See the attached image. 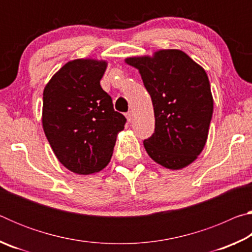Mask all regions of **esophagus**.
<instances>
[{
	"label": "esophagus",
	"mask_w": 252,
	"mask_h": 252,
	"mask_svg": "<svg viewBox=\"0 0 252 252\" xmlns=\"http://www.w3.org/2000/svg\"><path fill=\"white\" fill-rule=\"evenodd\" d=\"M126 117L127 119V121L131 122L132 121V118H133V112H132V111H127V112L126 113Z\"/></svg>",
	"instance_id": "obj_1"
}]
</instances>
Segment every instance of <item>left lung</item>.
Masks as SVG:
<instances>
[{
	"label": "left lung",
	"instance_id": "1",
	"mask_svg": "<svg viewBox=\"0 0 252 252\" xmlns=\"http://www.w3.org/2000/svg\"><path fill=\"white\" fill-rule=\"evenodd\" d=\"M126 62L139 70L155 110V132L143 141L148 155L168 169L187 167L203 150L212 118L206 71L180 50Z\"/></svg>",
	"mask_w": 252,
	"mask_h": 252
}]
</instances>
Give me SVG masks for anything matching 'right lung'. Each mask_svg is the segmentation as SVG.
I'll return each instance as SVG.
<instances>
[{
	"label": "right lung",
	"mask_w": 252,
	"mask_h": 252,
	"mask_svg": "<svg viewBox=\"0 0 252 252\" xmlns=\"http://www.w3.org/2000/svg\"><path fill=\"white\" fill-rule=\"evenodd\" d=\"M105 69L104 61L74 60L44 89V133L59 161L72 172L90 174L103 169L126 122L100 85Z\"/></svg>",
	"instance_id": "add662e5"
}]
</instances>
